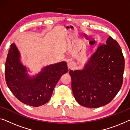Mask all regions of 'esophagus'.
Returning a JSON list of instances; mask_svg holds the SVG:
<instances>
[{
    "instance_id": "1",
    "label": "esophagus",
    "mask_w": 130,
    "mask_h": 130,
    "mask_svg": "<svg viewBox=\"0 0 130 130\" xmlns=\"http://www.w3.org/2000/svg\"><path fill=\"white\" fill-rule=\"evenodd\" d=\"M74 67H75V63L74 62H70L68 63V69H72Z\"/></svg>"
}]
</instances>
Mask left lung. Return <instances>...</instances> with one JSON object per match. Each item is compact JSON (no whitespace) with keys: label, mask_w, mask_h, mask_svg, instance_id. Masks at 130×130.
<instances>
[{"label":"left lung","mask_w":130,"mask_h":130,"mask_svg":"<svg viewBox=\"0 0 130 130\" xmlns=\"http://www.w3.org/2000/svg\"><path fill=\"white\" fill-rule=\"evenodd\" d=\"M124 63L119 44L109 36L83 69L69 71L76 101L88 108H98L110 102L121 88Z\"/></svg>","instance_id":"8db88e82"}]
</instances>
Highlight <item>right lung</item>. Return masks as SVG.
Listing matches in <instances>:
<instances>
[{
    "label": "right lung",
    "instance_id": "obj_1",
    "mask_svg": "<svg viewBox=\"0 0 130 130\" xmlns=\"http://www.w3.org/2000/svg\"><path fill=\"white\" fill-rule=\"evenodd\" d=\"M21 62V54L14 43L10 45L5 63V79L13 94L20 101L32 107L50 100L56 84L68 72L65 61L47 65L35 75H29Z\"/></svg>",
    "mask_w": 130,
    "mask_h": 130
}]
</instances>
